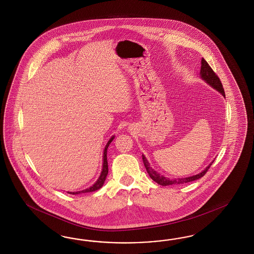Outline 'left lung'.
<instances>
[{
  "mask_svg": "<svg viewBox=\"0 0 254 254\" xmlns=\"http://www.w3.org/2000/svg\"><path fill=\"white\" fill-rule=\"evenodd\" d=\"M200 77H201L204 81H206V83H208V85H210V86H212L214 89H216L218 92L221 93L223 97H225L224 89H223V85H222V82H221L220 78H219L215 72L213 71V69L210 68V66L208 65V62H206L204 59L201 60ZM142 160H143V164H144V166H145V168H146L147 172H148L149 176H150L151 179H152L153 181H154L155 183H157L158 185H163V186L171 185H183V184H187V183H190V182H192V181L198 180V179L203 177V176L207 173V171H208V169L210 168L211 164L213 163V162H211V164H209L208 167L204 169L202 172H200V173L196 174V175L191 176V177L169 179V178L162 176L158 172H156L154 169H152V167L150 166L149 162L147 161V159L145 158L144 155H142Z\"/></svg>",
  "mask_w": 254,
  "mask_h": 254,
  "instance_id": "obj_1",
  "label": "left lung"
}]
</instances>
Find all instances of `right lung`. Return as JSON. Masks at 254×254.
I'll return each mask as SVG.
<instances>
[{
    "instance_id": "right-lung-1",
    "label": "right lung",
    "mask_w": 254,
    "mask_h": 254,
    "mask_svg": "<svg viewBox=\"0 0 254 254\" xmlns=\"http://www.w3.org/2000/svg\"><path fill=\"white\" fill-rule=\"evenodd\" d=\"M114 138H115V136H113L112 138L109 139V141H108L107 144H106V146H105V149H104L102 171H101V173H100V178L98 179V181H97L91 187H89V188H87V189H85V190H83V191H78V192H68L69 193H71V194H78V193H81V192H94V191H97V190H99V189H100V188L102 187V185L104 184V182H105V180H106L108 174L107 149L109 145H110V143L113 141Z\"/></svg>"
}]
</instances>
